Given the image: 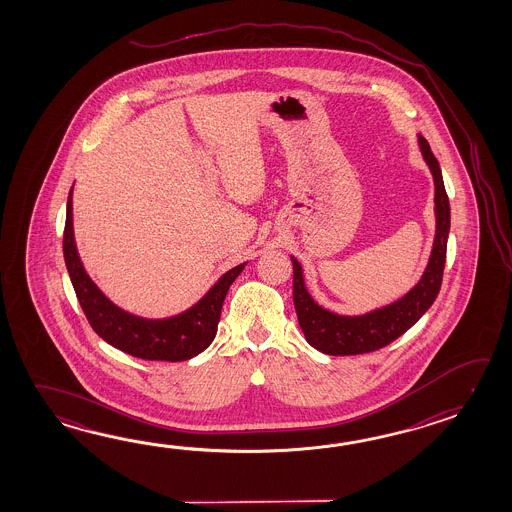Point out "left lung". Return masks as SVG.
<instances>
[{
    "label": "left lung",
    "instance_id": "left-lung-1",
    "mask_svg": "<svg viewBox=\"0 0 512 512\" xmlns=\"http://www.w3.org/2000/svg\"><path fill=\"white\" fill-rule=\"evenodd\" d=\"M419 146L435 185V240L425 274L401 300L362 316H340L316 304L307 293L300 263L293 260V300L298 324L305 340L326 355H360L392 344L434 304L445 271L446 241L450 230V203L446 196L441 168L425 137L419 135Z\"/></svg>",
    "mask_w": 512,
    "mask_h": 512
}]
</instances>
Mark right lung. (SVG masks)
Returning a JSON list of instances; mask_svg holds the SVG:
<instances>
[{
    "label": "right lung",
    "instance_id": "add662e5",
    "mask_svg": "<svg viewBox=\"0 0 512 512\" xmlns=\"http://www.w3.org/2000/svg\"><path fill=\"white\" fill-rule=\"evenodd\" d=\"M71 192L67 197L64 258L80 307L98 337L104 338L113 348L144 360L181 362L205 351L216 337L221 307L229 293V287L245 269V263L225 272L194 307L181 315L164 320H146L130 315L117 305L111 304L84 271L73 236Z\"/></svg>",
    "mask_w": 512,
    "mask_h": 512
}]
</instances>
